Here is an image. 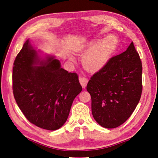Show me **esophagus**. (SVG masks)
Here are the masks:
<instances>
[{"label": "esophagus", "instance_id": "1", "mask_svg": "<svg viewBox=\"0 0 158 158\" xmlns=\"http://www.w3.org/2000/svg\"><path fill=\"white\" fill-rule=\"evenodd\" d=\"M88 79L86 77H81L79 78V82L81 85V86H83V88H85V86H86L88 83Z\"/></svg>", "mask_w": 158, "mask_h": 158}]
</instances>
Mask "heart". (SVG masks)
Masks as SVG:
<instances>
[{"label":"heart","instance_id":"b5f03b06","mask_svg":"<svg viewBox=\"0 0 158 158\" xmlns=\"http://www.w3.org/2000/svg\"><path fill=\"white\" fill-rule=\"evenodd\" d=\"M118 46V39L112 35L90 44L86 48L89 52L83 60L84 65L92 70L103 68L116 51Z\"/></svg>","mask_w":158,"mask_h":158}]
</instances>
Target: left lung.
Returning a JSON list of instances; mask_svg holds the SVG:
<instances>
[{"mask_svg": "<svg viewBox=\"0 0 158 158\" xmlns=\"http://www.w3.org/2000/svg\"><path fill=\"white\" fill-rule=\"evenodd\" d=\"M142 71L141 60L132 42L91 77L86 90L93 118L100 125L114 129L129 119L141 97Z\"/></svg>", "mask_w": 158, "mask_h": 158, "instance_id": "8db88e82", "label": "left lung"}]
</instances>
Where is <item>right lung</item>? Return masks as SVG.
<instances>
[{
	"instance_id": "right-lung-1",
	"label": "right lung",
	"mask_w": 158,
	"mask_h": 158,
	"mask_svg": "<svg viewBox=\"0 0 158 158\" xmlns=\"http://www.w3.org/2000/svg\"><path fill=\"white\" fill-rule=\"evenodd\" d=\"M38 63L42 65L36 66ZM12 89L18 107L30 123L54 131L67 121L82 86L77 74L61 68L58 60L47 57L40 61L27 40L14 60Z\"/></svg>"
}]
</instances>
